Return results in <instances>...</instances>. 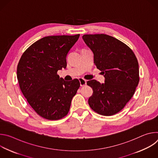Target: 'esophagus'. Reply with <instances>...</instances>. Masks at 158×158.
Listing matches in <instances>:
<instances>
[{"mask_svg": "<svg viewBox=\"0 0 158 158\" xmlns=\"http://www.w3.org/2000/svg\"><path fill=\"white\" fill-rule=\"evenodd\" d=\"M79 80V82H80L81 86H85L87 84V81L86 80H85L84 79H82V78H80Z\"/></svg>", "mask_w": 158, "mask_h": 158, "instance_id": "1", "label": "esophagus"}]
</instances>
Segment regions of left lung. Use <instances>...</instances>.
I'll use <instances>...</instances> for the list:
<instances>
[{
  "instance_id": "left-lung-1",
  "label": "left lung",
  "mask_w": 158,
  "mask_h": 158,
  "mask_svg": "<svg viewBox=\"0 0 158 158\" xmlns=\"http://www.w3.org/2000/svg\"><path fill=\"white\" fill-rule=\"evenodd\" d=\"M82 39L93 51L94 64L105 77L104 84L94 79L87 82L93 90L89 105L99 114H116L132 98L138 85V59L126 44L112 36L85 34Z\"/></svg>"
}]
</instances>
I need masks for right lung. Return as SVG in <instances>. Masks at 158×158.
<instances>
[{"mask_svg":"<svg viewBox=\"0 0 158 158\" xmlns=\"http://www.w3.org/2000/svg\"><path fill=\"white\" fill-rule=\"evenodd\" d=\"M79 35L44 37L29 47L19 60L17 77L20 89L32 109L44 119L65 117L80 87L78 79L67 82L57 73L66 67L67 54Z\"/></svg>","mask_w":158,"mask_h":158,"instance_id":"right-lung-1","label":"right lung"}]
</instances>
